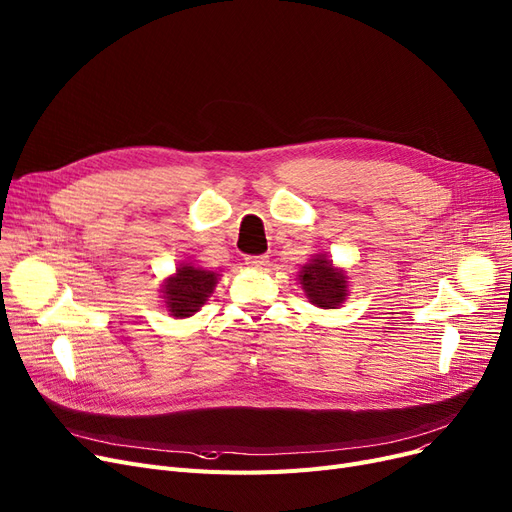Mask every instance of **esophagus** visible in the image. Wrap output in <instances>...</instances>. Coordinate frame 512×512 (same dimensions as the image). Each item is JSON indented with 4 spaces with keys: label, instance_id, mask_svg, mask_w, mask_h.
<instances>
[{
    "label": "esophagus",
    "instance_id": "obj_1",
    "mask_svg": "<svg viewBox=\"0 0 512 512\" xmlns=\"http://www.w3.org/2000/svg\"><path fill=\"white\" fill-rule=\"evenodd\" d=\"M244 263L249 265V268H255V270H261L268 265V255H249L247 259H244Z\"/></svg>",
    "mask_w": 512,
    "mask_h": 512
}]
</instances>
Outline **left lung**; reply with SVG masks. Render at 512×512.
<instances>
[{
    "label": "left lung",
    "instance_id": "8db88e82",
    "mask_svg": "<svg viewBox=\"0 0 512 512\" xmlns=\"http://www.w3.org/2000/svg\"><path fill=\"white\" fill-rule=\"evenodd\" d=\"M299 280L307 299L322 309H337L347 297V276L335 268L326 255H316L305 263Z\"/></svg>",
    "mask_w": 512,
    "mask_h": 512
}]
</instances>
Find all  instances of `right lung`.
<instances>
[{
	"label": "right lung",
	"mask_w": 512,
	"mask_h": 512,
	"mask_svg": "<svg viewBox=\"0 0 512 512\" xmlns=\"http://www.w3.org/2000/svg\"><path fill=\"white\" fill-rule=\"evenodd\" d=\"M217 276L211 270L196 268L192 263H182L163 282V299L173 318H190L205 305L217 284Z\"/></svg>",
	"instance_id": "obj_1"
}]
</instances>
